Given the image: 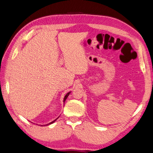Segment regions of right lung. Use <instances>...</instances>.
Segmentation results:
<instances>
[{"label": "right lung", "instance_id": "1", "mask_svg": "<svg viewBox=\"0 0 153 153\" xmlns=\"http://www.w3.org/2000/svg\"><path fill=\"white\" fill-rule=\"evenodd\" d=\"M70 93H71V91H70V92H68V93H67V94L65 95V96H64V102H65V101H66V99H67V97H68V95H70ZM57 118V119H58ZM57 119H56L55 120H53V121H52V122H50V123H49V124H46V126H48V125H49V124H52V123H53V122H54L55 121H56V120H57ZM44 126H45V125H44Z\"/></svg>", "mask_w": 153, "mask_h": 153}]
</instances>
